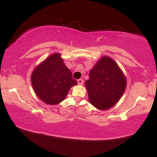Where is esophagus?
I'll use <instances>...</instances> for the list:
<instances>
[{"instance_id": "esophagus-1", "label": "esophagus", "mask_w": 157, "mask_h": 157, "mask_svg": "<svg viewBox=\"0 0 157 157\" xmlns=\"http://www.w3.org/2000/svg\"><path fill=\"white\" fill-rule=\"evenodd\" d=\"M83 80L82 79H79V80H77V82H78L79 85H82V83H83Z\"/></svg>"}]
</instances>
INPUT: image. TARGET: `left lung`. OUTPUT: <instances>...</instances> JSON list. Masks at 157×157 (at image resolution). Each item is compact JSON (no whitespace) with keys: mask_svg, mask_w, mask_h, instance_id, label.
<instances>
[{"mask_svg":"<svg viewBox=\"0 0 157 157\" xmlns=\"http://www.w3.org/2000/svg\"><path fill=\"white\" fill-rule=\"evenodd\" d=\"M89 101L97 109L107 110L119 101L126 88V79L111 57H103L94 66L85 82Z\"/></svg>","mask_w":157,"mask_h":157,"instance_id":"obj_1","label":"left lung"}]
</instances>
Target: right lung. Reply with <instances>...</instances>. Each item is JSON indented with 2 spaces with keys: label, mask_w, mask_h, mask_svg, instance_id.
<instances>
[{
  "label": "right lung",
  "mask_w": 157,
  "mask_h": 157,
  "mask_svg": "<svg viewBox=\"0 0 157 157\" xmlns=\"http://www.w3.org/2000/svg\"><path fill=\"white\" fill-rule=\"evenodd\" d=\"M32 83L36 94L49 105L64 100L73 86L77 84L60 55L55 53L35 68L32 75Z\"/></svg>",
  "instance_id": "add662e5"
}]
</instances>
